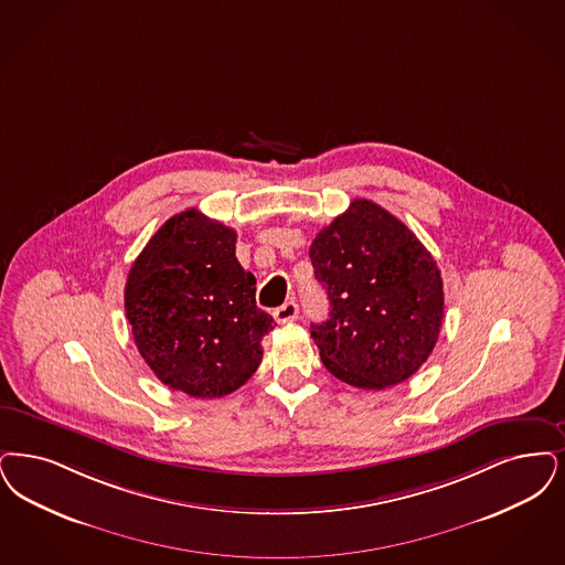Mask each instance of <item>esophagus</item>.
Instances as JSON below:
<instances>
[{"label":"esophagus","instance_id":"1","mask_svg":"<svg viewBox=\"0 0 565 565\" xmlns=\"http://www.w3.org/2000/svg\"><path fill=\"white\" fill-rule=\"evenodd\" d=\"M273 317H275L277 323H290L298 317V305L294 300H288L286 305H281L273 311Z\"/></svg>","mask_w":565,"mask_h":565}]
</instances>
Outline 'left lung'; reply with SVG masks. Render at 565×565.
Instances as JSON below:
<instances>
[{"label":"left lung","mask_w":565,"mask_h":565,"mask_svg":"<svg viewBox=\"0 0 565 565\" xmlns=\"http://www.w3.org/2000/svg\"><path fill=\"white\" fill-rule=\"evenodd\" d=\"M330 317L311 323L326 370L381 391L407 381L437 342L444 281L429 249L379 203L355 200L309 249Z\"/></svg>","instance_id":"1"}]
</instances>
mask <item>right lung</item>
Instances as JSON below:
<instances>
[{"mask_svg":"<svg viewBox=\"0 0 565 565\" xmlns=\"http://www.w3.org/2000/svg\"><path fill=\"white\" fill-rule=\"evenodd\" d=\"M235 239L233 228L184 210L159 226L126 281V316L142 360L161 383L198 399L246 383L273 330Z\"/></svg>","mask_w":565,"mask_h":565,"instance_id":"1","label":"right lung"}]
</instances>
